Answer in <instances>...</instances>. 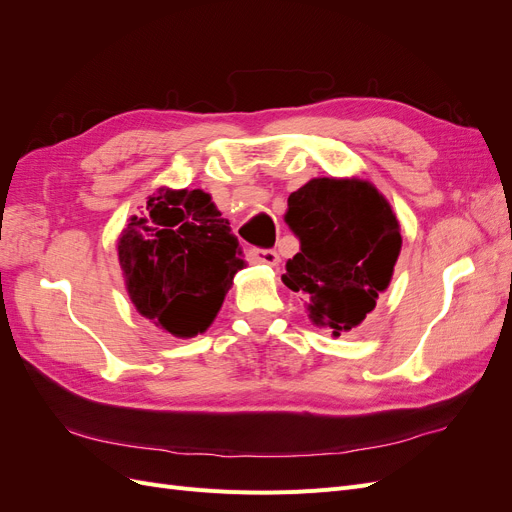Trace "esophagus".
Wrapping results in <instances>:
<instances>
[{"mask_svg": "<svg viewBox=\"0 0 512 512\" xmlns=\"http://www.w3.org/2000/svg\"><path fill=\"white\" fill-rule=\"evenodd\" d=\"M250 254L256 262H260V265H269V267L280 265V256H277V252L273 250H252Z\"/></svg>", "mask_w": 512, "mask_h": 512, "instance_id": "obj_1", "label": "esophagus"}]
</instances>
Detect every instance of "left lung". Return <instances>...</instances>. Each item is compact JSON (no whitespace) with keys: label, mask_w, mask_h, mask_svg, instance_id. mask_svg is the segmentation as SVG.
Returning a JSON list of instances; mask_svg holds the SVG:
<instances>
[{"label":"left lung","mask_w":512,"mask_h":512,"mask_svg":"<svg viewBox=\"0 0 512 512\" xmlns=\"http://www.w3.org/2000/svg\"><path fill=\"white\" fill-rule=\"evenodd\" d=\"M286 222L301 252L282 282L305 294L307 316L333 337L359 327L391 284L401 252L393 207L359 177H316L288 196Z\"/></svg>","instance_id":"1"}]
</instances>
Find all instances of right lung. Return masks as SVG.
Returning a JSON list of instances; mask_svg holds the SVG:
<instances>
[{
    "label": "right lung",
    "instance_id": "right-lung-1",
    "mask_svg": "<svg viewBox=\"0 0 512 512\" xmlns=\"http://www.w3.org/2000/svg\"><path fill=\"white\" fill-rule=\"evenodd\" d=\"M117 256L136 312L175 337L205 333L245 267L228 220L203 190L160 188L121 230Z\"/></svg>",
    "mask_w": 512,
    "mask_h": 512
}]
</instances>
